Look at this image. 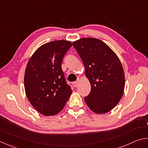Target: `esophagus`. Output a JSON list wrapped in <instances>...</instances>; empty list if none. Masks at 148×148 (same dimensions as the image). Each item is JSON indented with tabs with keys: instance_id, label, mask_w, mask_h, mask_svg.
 <instances>
[{
	"instance_id": "obj_1",
	"label": "esophagus",
	"mask_w": 148,
	"mask_h": 148,
	"mask_svg": "<svg viewBox=\"0 0 148 148\" xmlns=\"http://www.w3.org/2000/svg\"><path fill=\"white\" fill-rule=\"evenodd\" d=\"M78 84H79V81L77 80V81H75V82H73V86L75 87H77L78 86Z\"/></svg>"
}]
</instances>
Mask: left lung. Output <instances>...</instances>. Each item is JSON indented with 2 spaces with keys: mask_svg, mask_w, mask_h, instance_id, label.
Instances as JSON below:
<instances>
[{
  "mask_svg": "<svg viewBox=\"0 0 148 148\" xmlns=\"http://www.w3.org/2000/svg\"><path fill=\"white\" fill-rule=\"evenodd\" d=\"M85 66L91 84L89 95L84 98L89 108L96 114L109 112L124 92L125 80L123 66L113 50L100 40L86 38L73 43Z\"/></svg>",
  "mask_w": 148,
  "mask_h": 148,
  "instance_id": "obj_1",
  "label": "left lung"
}]
</instances>
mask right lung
Segmentation results:
<instances>
[{
    "label": "right lung",
    "mask_w": 148,
    "mask_h": 148,
    "mask_svg": "<svg viewBox=\"0 0 148 148\" xmlns=\"http://www.w3.org/2000/svg\"><path fill=\"white\" fill-rule=\"evenodd\" d=\"M70 41L59 40L44 44L33 53L27 64L24 86L27 97L44 116H53L63 108L71 95L61 68Z\"/></svg>",
    "instance_id": "obj_1"
}]
</instances>
